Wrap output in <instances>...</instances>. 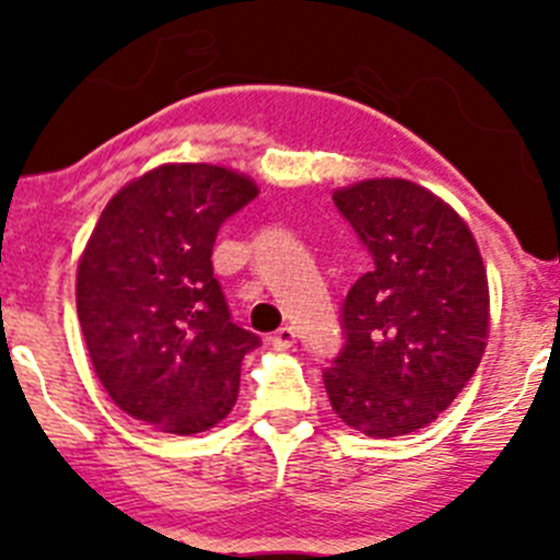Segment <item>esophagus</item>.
<instances>
[{
  "label": "esophagus",
  "instance_id": "obj_1",
  "mask_svg": "<svg viewBox=\"0 0 560 560\" xmlns=\"http://www.w3.org/2000/svg\"><path fill=\"white\" fill-rule=\"evenodd\" d=\"M294 341H296V330L291 328V325H283V328H280L275 336H271V348H275V350H289V348H294Z\"/></svg>",
  "mask_w": 560,
  "mask_h": 560
}]
</instances>
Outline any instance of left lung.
<instances>
[{
    "label": "left lung",
    "mask_w": 560,
    "mask_h": 560,
    "mask_svg": "<svg viewBox=\"0 0 560 560\" xmlns=\"http://www.w3.org/2000/svg\"><path fill=\"white\" fill-rule=\"evenodd\" d=\"M334 205L373 257L341 303L345 348L325 368L330 407L368 438L432 423L485 353L491 303L471 230L432 190L368 179Z\"/></svg>",
    "instance_id": "obj_1"
}]
</instances>
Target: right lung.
<instances>
[{
  "label": "right lung",
  "instance_id": "right-lung-1",
  "mask_svg": "<svg viewBox=\"0 0 560 560\" xmlns=\"http://www.w3.org/2000/svg\"><path fill=\"white\" fill-rule=\"evenodd\" d=\"M255 196L230 167L160 165L108 201L83 249L75 296L92 368L122 412L160 432L224 420L260 345L232 323L210 260L221 224Z\"/></svg>",
  "mask_w": 560,
  "mask_h": 560
}]
</instances>
